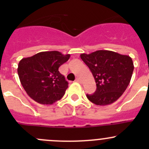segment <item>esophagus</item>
Returning <instances> with one entry per match:
<instances>
[{"label": "esophagus", "mask_w": 149, "mask_h": 149, "mask_svg": "<svg viewBox=\"0 0 149 149\" xmlns=\"http://www.w3.org/2000/svg\"><path fill=\"white\" fill-rule=\"evenodd\" d=\"M76 81L78 82V83H81V80L79 78H76Z\"/></svg>", "instance_id": "esophagus-1"}]
</instances>
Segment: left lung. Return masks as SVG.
Instances as JSON below:
<instances>
[{
    "instance_id": "obj_1",
    "label": "left lung",
    "mask_w": 149,
    "mask_h": 149,
    "mask_svg": "<svg viewBox=\"0 0 149 149\" xmlns=\"http://www.w3.org/2000/svg\"><path fill=\"white\" fill-rule=\"evenodd\" d=\"M80 56L97 84L95 92L86 94L88 100L100 106L117 101L130 84L134 69L131 58L109 50H97Z\"/></svg>"
}]
</instances>
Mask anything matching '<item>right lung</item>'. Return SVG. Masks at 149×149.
<instances>
[{"label": "right lung", "mask_w": 149, "mask_h": 149, "mask_svg": "<svg viewBox=\"0 0 149 149\" xmlns=\"http://www.w3.org/2000/svg\"><path fill=\"white\" fill-rule=\"evenodd\" d=\"M69 58V54L46 51L21 60L18 75L32 100L42 104H52L63 97L68 83L58 68Z\"/></svg>", "instance_id": "add662e5"}]
</instances>
